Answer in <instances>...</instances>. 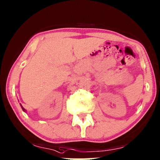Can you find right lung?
I'll use <instances>...</instances> for the list:
<instances>
[{
    "label": "right lung",
    "mask_w": 160,
    "mask_h": 160,
    "mask_svg": "<svg viewBox=\"0 0 160 160\" xmlns=\"http://www.w3.org/2000/svg\"><path fill=\"white\" fill-rule=\"evenodd\" d=\"M20 106H21V108H22V111H24V112H26V109H24V108H23V107H22V105H21V104H20Z\"/></svg>",
    "instance_id": "right-lung-1"
}]
</instances>
